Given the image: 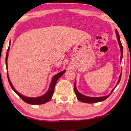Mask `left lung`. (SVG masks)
Returning a JSON list of instances; mask_svg holds the SVG:
<instances>
[{"mask_svg":"<svg viewBox=\"0 0 131 131\" xmlns=\"http://www.w3.org/2000/svg\"><path fill=\"white\" fill-rule=\"evenodd\" d=\"M115 32L116 34V38H117V40H118V42L119 44V46L121 48V62L122 61V57H123V46H122V44L121 43V41L120 40V37H119V34L117 31V30L115 29ZM121 76H122V73L120 75V76L119 77V79L118 81L116 83V84L115 85V87L114 88L113 90L111 91V93L110 94H108V95L106 96H102V97H88L87 96L83 95L82 93H80L78 91L77 87H76V81L74 83V91H75V93L77 97L78 100L79 101L84 102V103H88V104H93V103H96V102H101L105 100L106 99H107L108 97L110 96V94L112 93L114 90H115V88H116V86L118 85L119 83V82H120L121 79Z\"/></svg>","mask_w":131,"mask_h":131,"instance_id":"left-lung-1","label":"left lung"}]
</instances>
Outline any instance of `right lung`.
<instances>
[{
	"instance_id": "add662e5",
	"label": "right lung",
	"mask_w": 131,
	"mask_h": 131,
	"mask_svg": "<svg viewBox=\"0 0 131 131\" xmlns=\"http://www.w3.org/2000/svg\"><path fill=\"white\" fill-rule=\"evenodd\" d=\"M10 40L9 41V47H8V48L7 49V54H6V57H5V64H6V67H7V76H8V82H9V84L10 85V87L12 88L13 91L17 94V95L20 97V98L23 100L24 102H25L27 104H31V105H40V104H45V103L48 102L49 100H51L53 94L54 92V87L55 85L56 84V83L57 82L58 79L60 78L62 75L65 73L66 70H64L62 71H61L60 73H58V74L54 75L52 79V81L51 82V84H50L49 85V88L48 89V90L47 91V92L43 94V95L41 96H39L37 97H26L23 94H21L18 92L17 91L15 88L13 87V86L11 83L10 80L9 79V75H8V64H7V60H8V52L9 51V46H10Z\"/></svg>"
}]
</instances>
